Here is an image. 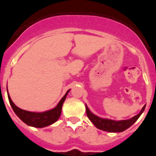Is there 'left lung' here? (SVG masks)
Segmentation results:
<instances>
[{
    "instance_id": "left-lung-1",
    "label": "left lung",
    "mask_w": 156,
    "mask_h": 156,
    "mask_svg": "<svg viewBox=\"0 0 156 156\" xmlns=\"http://www.w3.org/2000/svg\"><path fill=\"white\" fill-rule=\"evenodd\" d=\"M144 108H145V105L143 107L141 111L137 115L132 117L131 119L120 121H115L108 119H101L100 117L94 115L89 110V108H88V107L87 105L86 112L87 115V117L90 119V120L98 129L108 132H122L123 130H125V129H127V128H129L130 126H132L137 120V119L141 115V113L143 112Z\"/></svg>"
}]
</instances>
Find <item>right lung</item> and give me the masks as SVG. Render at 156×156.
<instances>
[{
  "mask_svg": "<svg viewBox=\"0 0 156 156\" xmlns=\"http://www.w3.org/2000/svg\"><path fill=\"white\" fill-rule=\"evenodd\" d=\"M69 91V90L66 92L64 97L61 99V101H59L55 108L49 110V111L44 112H32L21 109L14 104L8 94V97L9 102L12 105V109L15 112V113L19 116V119L29 126L41 128L49 126L54 122H55L58 119V118L61 115L63 102L66 100V98L68 94Z\"/></svg>",
  "mask_w": 156,
  "mask_h": 156,
  "instance_id": "right-lung-1",
  "label": "right lung"
}]
</instances>
